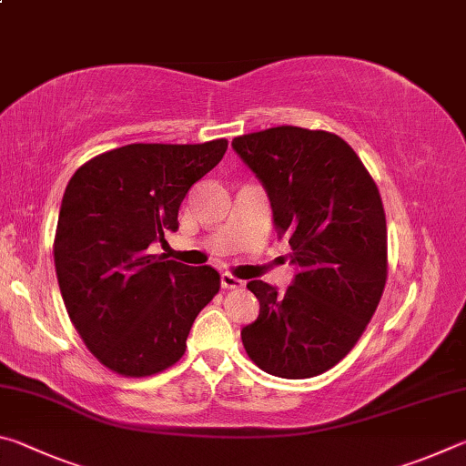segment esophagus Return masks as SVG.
<instances>
[{
	"label": "esophagus",
	"instance_id": "obj_1",
	"mask_svg": "<svg viewBox=\"0 0 466 466\" xmlns=\"http://www.w3.org/2000/svg\"><path fill=\"white\" fill-rule=\"evenodd\" d=\"M242 286H244L242 279L234 278L232 273H222V288H224V289H238V288H242Z\"/></svg>",
	"mask_w": 466,
	"mask_h": 466
}]
</instances>
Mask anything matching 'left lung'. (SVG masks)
Segmentation results:
<instances>
[{
  "label": "left lung",
  "instance_id": "8db88e82",
  "mask_svg": "<svg viewBox=\"0 0 466 466\" xmlns=\"http://www.w3.org/2000/svg\"><path fill=\"white\" fill-rule=\"evenodd\" d=\"M232 147L267 188L273 222L299 267L283 291L247 283L261 312L242 329L244 350L267 374L319 376L353 350L382 298L389 255L380 193L335 133L281 125L234 137Z\"/></svg>",
  "mask_w": 466,
  "mask_h": 466
}]
</instances>
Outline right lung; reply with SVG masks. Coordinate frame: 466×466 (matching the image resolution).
Here are the masks:
<instances>
[{"label":"right lung","instance_id":"1","mask_svg":"<svg viewBox=\"0 0 466 466\" xmlns=\"http://www.w3.org/2000/svg\"><path fill=\"white\" fill-rule=\"evenodd\" d=\"M226 149V139L129 144L94 156L67 183L55 269L76 330L110 372L146 378L175 366L219 291L214 267L164 261L147 247L178 230L188 188Z\"/></svg>","mask_w":466,"mask_h":466}]
</instances>
